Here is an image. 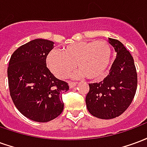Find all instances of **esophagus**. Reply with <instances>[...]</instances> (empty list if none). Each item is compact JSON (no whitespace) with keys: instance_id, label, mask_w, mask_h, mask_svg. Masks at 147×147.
I'll list each match as a JSON object with an SVG mask.
<instances>
[{"instance_id":"esophagus-1","label":"esophagus","mask_w":147,"mask_h":147,"mask_svg":"<svg viewBox=\"0 0 147 147\" xmlns=\"http://www.w3.org/2000/svg\"><path fill=\"white\" fill-rule=\"evenodd\" d=\"M76 83H72V82H69V83H68V85H69V87H70V88H73L74 86H76Z\"/></svg>"}]
</instances>
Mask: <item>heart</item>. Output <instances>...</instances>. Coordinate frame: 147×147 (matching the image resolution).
I'll list each match as a JSON object with an SVG mask.
<instances>
[{"mask_svg": "<svg viewBox=\"0 0 147 147\" xmlns=\"http://www.w3.org/2000/svg\"><path fill=\"white\" fill-rule=\"evenodd\" d=\"M111 47L105 41L80 42L67 45L63 51L52 50L46 57L49 69L60 79L67 77L76 66V76L85 75L90 80H100L106 72L111 60Z\"/></svg>", "mask_w": 147, "mask_h": 147, "instance_id": "heart-1", "label": "heart"}]
</instances>
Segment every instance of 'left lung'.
Returning <instances> with one entry per match:
<instances>
[{"label": "left lung", "instance_id": "8db88e82", "mask_svg": "<svg viewBox=\"0 0 147 147\" xmlns=\"http://www.w3.org/2000/svg\"><path fill=\"white\" fill-rule=\"evenodd\" d=\"M108 38L117 53V58L103 81L89 84L86 97L90 113L104 120L123 113L131 105L137 89V73L132 56L120 41Z\"/></svg>", "mask_w": 147, "mask_h": 147}]
</instances>
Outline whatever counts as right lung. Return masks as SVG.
Here are the masks:
<instances>
[{
  "label": "right lung",
  "mask_w": 147,
  "mask_h": 147,
  "mask_svg": "<svg viewBox=\"0 0 147 147\" xmlns=\"http://www.w3.org/2000/svg\"><path fill=\"white\" fill-rule=\"evenodd\" d=\"M54 42L34 39L12 53L8 67V86L14 105L21 113L36 122H48L64 109L62 94L67 83L57 79L46 67V57Z\"/></svg>",
  "instance_id": "1"
}]
</instances>
